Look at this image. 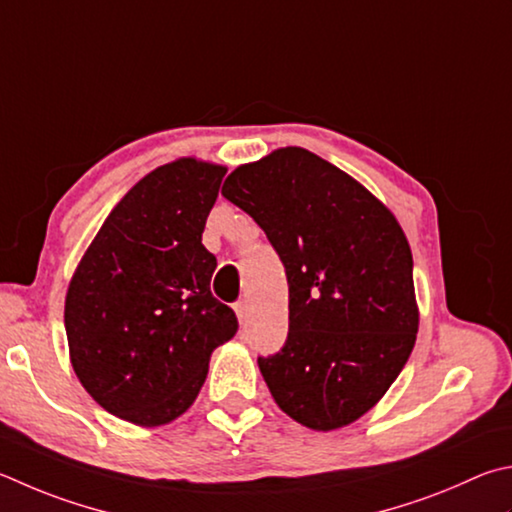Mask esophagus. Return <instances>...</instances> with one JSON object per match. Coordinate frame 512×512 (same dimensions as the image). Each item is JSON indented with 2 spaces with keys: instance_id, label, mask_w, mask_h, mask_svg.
<instances>
[{
  "instance_id": "esophagus-1",
  "label": "esophagus",
  "mask_w": 512,
  "mask_h": 512,
  "mask_svg": "<svg viewBox=\"0 0 512 512\" xmlns=\"http://www.w3.org/2000/svg\"><path fill=\"white\" fill-rule=\"evenodd\" d=\"M235 313H237V318H239V324H246L248 322V315H250L248 300H239L235 304Z\"/></svg>"
}]
</instances>
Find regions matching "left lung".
Returning a JSON list of instances; mask_svg holds the SVG:
<instances>
[{
	"mask_svg": "<svg viewBox=\"0 0 512 512\" xmlns=\"http://www.w3.org/2000/svg\"><path fill=\"white\" fill-rule=\"evenodd\" d=\"M221 194L257 221L286 268V345L257 358L275 403L315 432L358 421L418 333L412 250L394 212L304 147L235 167Z\"/></svg>",
	"mask_w": 512,
	"mask_h": 512,
	"instance_id": "8db88e82",
	"label": "left lung"
}]
</instances>
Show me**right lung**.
<instances>
[{"instance_id":"1","label":"right lung","mask_w":512,"mask_h":512,"mask_svg":"<svg viewBox=\"0 0 512 512\" xmlns=\"http://www.w3.org/2000/svg\"><path fill=\"white\" fill-rule=\"evenodd\" d=\"M226 170L183 156L145 174L69 282L71 367L102 410L127 423L159 427L188 412L212 351L239 329L210 293L217 259L201 244Z\"/></svg>"}]
</instances>
